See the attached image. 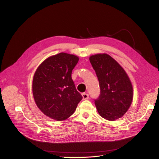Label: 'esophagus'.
Segmentation results:
<instances>
[{
    "mask_svg": "<svg viewBox=\"0 0 159 159\" xmlns=\"http://www.w3.org/2000/svg\"><path fill=\"white\" fill-rule=\"evenodd\" d=\"M82 98H83V99L84 100H85V99H88L89 98V94L88 93H83L82 94Z\"/></svg>",
    "mask_w": 159,
    "mask_h": 159,
    "instance_id": "esophagus-1",
    "label": "esophagus"
}]
</instances>
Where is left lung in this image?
I'll list each match as a JSON object with an SVG mask.
<instances>
[{
    "instance_id": "left-lung-1",
    "label": "left lung",
    "mask_w": 159,
    "mask_h": 159,
    "mask_svg": "<svg viewBox=\"0 0 159 159\" xmlns=\"http://www.w3.org/2000/svg\"><path fill=\"white\" fill-rule=\"evenodd\" d=\"M89 61L99 83L100 94L94 99L99 114L110 121L122 117L133 98V85L126 72L107 54L92 55Z\"/></svg>"
}]
</instances>
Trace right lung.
<instances>
[{"label": "right lung", "instance_id": "add662e5", "mask_svg": "<svg viewBox=\"0 0 159 159\" xmlns=\"http://www.w3.org/2000/svg\"><path fill=\"white\" fill-rule=\"evenodd\" d=\"M75 55L61 52L52 56L37 68L33 79L35 103L46 116L57 121L73 114L82 99L71 79L79 61Z\"/></svg>", "mask_w": 159, "mask_h": 159}]
</instances>
